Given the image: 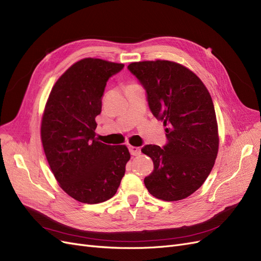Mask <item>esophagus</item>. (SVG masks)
<instances>
[{
    "instance_id": "obj_1",
    "label": "esophagus",
    "mask_w": 261,
    "mask_h": 261,
    "mask_svg": "<svg viewBox=\"0 0 261 261\" xmlns=\"http://www.w3.org/2000/svg\"><path fill=\"white\" fill-rule=\"evenodd\" d=\"M129 152L133 154V155H139L141 153L140 149L138 147H134V146H129Z\"/></svg>"
}]
</instances>
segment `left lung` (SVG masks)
Returning <instances> with one entry per match:
<instances>
[{
  "mask_svg": "<svg viewBox=\"0 0 261 261\" xmlns=\"http://www.w3.org/2000/svg\"><path fill=\"white\" fill-rule=\"evenodd\" d=\"M127 68L145 88L152 114L167 127L163 148L141 149L153 161L145 185L158 199H184L204 183L217 159L218 123L210 93L198 76L175 62H135Z\"/></svg>",
  "mask_w": 261,
  "mask_h": 261,
  "instance_id": "8db88e82",
  "label": "left lung"
}]
</instances>
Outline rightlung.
I'll return each mask as SVG.
<instances>
[{
  "instance_id": "add662e5",
  "label": "right lung",
  "mask_w": 261,
  "mask_h": 261,
  "mask_svg": "<svg viewBox=\"0 0 261 261\" xmlns=\"http://www.w3.org/2000/svg\"><path fill=\"white\" fill-rule=\"evenodd\" d=\"M124 64L87 58L76 62L54 84L41 122L46 160L60 187L84 203L115 195L130 159L124 145L96 138V116L109 78Z\"/></svg>"
}]
</instances>
